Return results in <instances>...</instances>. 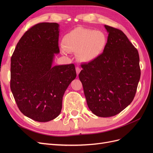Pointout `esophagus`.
<instances>
[{
    "mask_svg": "<svg viewBox=\"0 0 153 153\" xmlns=\"http://www.w3.org/2000/svg\"><path fill=\"white\" fill-rule=\"evenodd\" d=\"M80 71H81V69H80V68H79V67H78V66H77V67L76 68V75H79V73H80Z\"/></svg>",
    "mask_w": 153,
    "mask_h": 153,
    "instance_id": "34e87169",
    "label": "esophagus"
}]
</instances>
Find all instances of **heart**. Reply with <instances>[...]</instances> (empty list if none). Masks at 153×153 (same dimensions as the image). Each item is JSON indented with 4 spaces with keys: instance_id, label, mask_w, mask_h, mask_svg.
I'll use <instances>...</instances> for the list:
<instances>
[{
    "instance_id": "1",
    "label": "heart",
    "mask_w": 153,
    "mask_h": 153,
    "mask_svg": "<svg viewBox=\"0 0 153 153\" xmlns=\"http://www.w3.org/2000/svg\"><path fill=\"white\" fill-rule=\"evenodd\" d=\"M62 43L63 53L77 52L82 61L91 62L103 53L107 39L101 31L77 27L64 36Z\"/></svg>"
}]
</instances>
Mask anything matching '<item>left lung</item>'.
Segmentation results:
<instances>
[{"label":"left lung","mask_w":153,"mask_h":153,"mask_svg":"<svg viewBox=\"0 0 153 153\" xmlns=\"http://www.w3.org/2000/svg\"><path fill=\"white\" fill-rule=\"evenodd\" d=\"M108 33L100 56L82 64L79 78L88 107L101 117L118 114L130 104L140 78L138 50L121 30L104 25Z\"/></svg>","instance_id":"8db88e82"}]
</instances>
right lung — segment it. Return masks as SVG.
Listing matches in <instances>:
<instances>
[{"mask_svg": "<svg viewBox=\"0 0 153 153\" xmlns=\"http://www.w3.org/2000/svg\"><path fill=\"white\" fill-rule=\"evenodd\" d=\"M59 25L40 23L19 40L11 59V90L21 112L48 122L61 112L62 98L76 76L73 64L53 66L59 53Z\"/></svg>", "mask_w": 153, "mask_h": 153, "instance_id": "1", "label": "right lung"}]
</instances>
